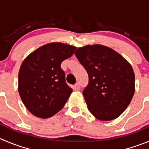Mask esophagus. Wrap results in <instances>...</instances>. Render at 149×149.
<instances>
[{
	"mask_svg": "<svg viewBox=\"0 0 149 149\" xmlns=\"http://www.w3.org/2000/svg\"><path fill=\"white\" fill-rule=\"evenodd\" d=\"M74 88H75L76 90H80V86L79 83H76V84L74 86Z\"/></svg>",
	"mask_w": 149,
	"mask_h": 149,
	"instance_id": "obj_1",
	"label": "esophagus"
}]
</instances>
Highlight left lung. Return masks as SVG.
Here are the masks:
<instances>
[{"instance_id":"obj_1","label":"left lung","mask_w":149,"mask_h":149,"mask_svg":"<svg viewBox=\"0 0 149 149\" xmlns=\"http://www.w3.org/2000/svg\"><path fill=\"white\" fill-rule=\"evenodd\" d=\"M88 74L83 94L88 109L100 121L118 118L134 93V73L119 53L101 45H86L74 52Z\"/></svg>"}]
</instances>
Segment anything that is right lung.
Returning <instances> with one entry per match:
<instances>
[{
	"mask_svg": "<svg viewBox=\"0 0 149 149\" xmlns=\"http://www.w3.org/2000/svg\"><path fill=\"white\" fill-rule=\"evenodd\" d=\"M76 47L52 42L40 47L25 58L18 74V91L33 115L42 118L60 111L72 93L66 83L62 61L71 57Z\"/></svg>",
	"mask_w": 149,
	"mask_h": 149,
	"instance_id": "obj_1",
	"label": "right lung"
}]
</instances>
